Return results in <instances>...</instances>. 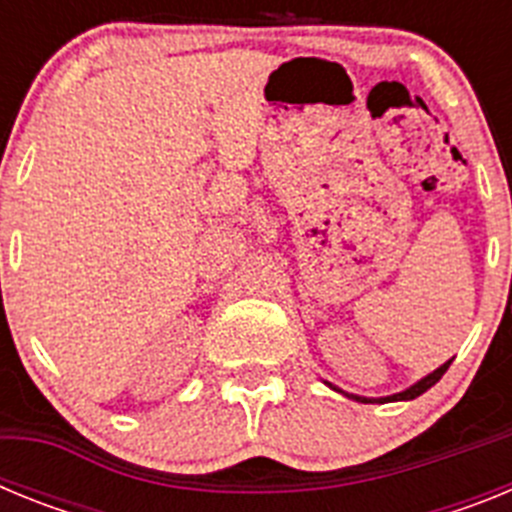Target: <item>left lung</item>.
Segmentation results:
<instances>
[{"label":"left lung","mask_w":512,"mask_h":512,"mask_svg":"<svg viewBox=\"0 0 512 512\" xmlns=\"http://www.w3.org/2000/svg\"><path fill=\"white\" fill-rule=\"evenodd\" d=\"M451 366V361H446V364L443 366H438L436 372L433 374H428V377L425 379H420L418 384H413V387H410V390H405V392H400V395H392V397H382V400H369V397H354V400H359V402H392V400H415V397L418 395H423L425 390H431L433 384L438 382V379L443 377V374H446V369H449Z\"/></svg>","instance_id":"obj_1"}]
</instances>
